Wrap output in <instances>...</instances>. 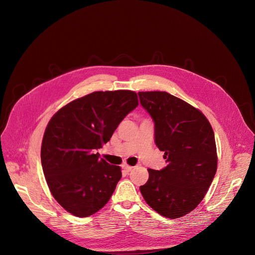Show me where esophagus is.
Returning a JSON list of instances; mask_svg holds the SVG:
<instances>
[{
  "label": "esophagus",
  "mask_w": 255,
  "mask_h": 255,
  "mask_svg": "<svg viewBox=\"0 0 255 255\" xmlns=\"http://www.w3.org/2000/svg\"><path fill=\"white\" fill-rule=\"evenodd\" d=\"M123 168L125 169V171H127V172H130L131 170H132V168H133V166H130V165H127V164H124L123 165Z\"/></svg>",
  "instance_id": "1"
}]
</instances>
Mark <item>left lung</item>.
<instances>
[{"instance_id":"left-lung-1","label":"left lung","mask_w":255,"mask_h":255,"mask_svg":"<svg viewBox=\"0 0 255 255\" xmlns=\"http://www.w3.org/2000/svg\"><path fill=\"white\" fill-rule=\"evenodd\" d=\"M141 106L154 122V141L167 165L148 169L140 192L161 216L175 219L204 199L217 170L215 135L205 115L166 92H139Z\"/></svg>"}]
</instances>
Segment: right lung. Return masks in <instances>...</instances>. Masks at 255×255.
I'll list each match as a JSON object with an SVG mask.
<instances>
[{"label":"right lung","mask_w":255,"mask_h":255,"mask_svg":"<svg viewBox=\"0 0 255 255\" xmlns=\"http://www.w3.org/2000/svg\"><path fill=\"white\" fill-rule=\"evenodd\" d=\"M137 106L132 91L94 92L68 103L49 121L41 145L42 169L52 196L70 214L89 217L110 200L121 168L96 150Z\"/></svg>","instance_id":"1"}]
</instances>
